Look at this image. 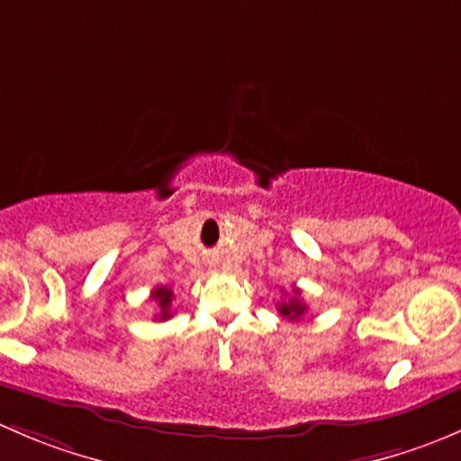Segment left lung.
<instances>
[{
  "label": "left lung",
  "instance_id": "8db88e82",
  "mask_svg": "<svg viewBox=\"0 0 461 461\" xmlns=\"http://www.w3.org/2000/svg\"><path fill=\"white\" fill-rule=\"evenodd\" d=\"M305 310H308V305H305L303 301H301V290H299V287H294V290H292L290 301H283V303H278V312H281L283 317L290 319V321H296V319L303 317Z\"/></svg>",
  "mask_w": 461,
  "mask_h": 461
}]
</instances>
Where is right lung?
<instances>
[{"mask_svg":"<svg viewBox=\"0 0 461 461\" xmlns=\"http://www.w3.org/2000/svg\"><path fill=\"white\" fill-rule=\"evenodd\" d=\"M151 299L156 301L158 303V310H160V312H158V321H167V319H171V299H174V292H171V287H167V285H160V287H156V290L151 292Z\"/></svg>","mask_w":461,"mask_h":461,"instance_id":"1","label":"right lung"}]
</instances>
